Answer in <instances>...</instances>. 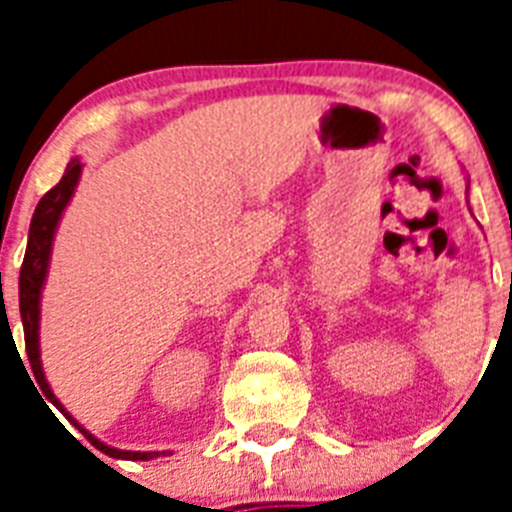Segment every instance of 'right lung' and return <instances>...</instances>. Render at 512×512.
<instances>
[{"instance_id":"right-lung-1","label":"right lung","mask_w":512,"mask_h":512,"mask_svg":"<svg viewBox=\"0 0 512 512\" xmlns=\"http://www.w3.org/2000/svg\"><path fill=\"white\" fill-rule=\"evenodd\" d=\"M81 174V161L79 158H71L66 171H63L61 182L51 189V192L43 194V200L35 207V215L30 220V235H27V251L25 261H22L20 269V315H22V328H25V348H27V359H30V366H33V374L38 379L40 390L48 400L61 410L71 423L84 433L94 449H99L102 454L115 456V459H133V461H148L153 456L169 454V451H120L112 449L107 443H102L99 438H94L92 433L84 431L74 418H71L66 410H63L61 402L56 400V395L51 392L48 382H45L43 366H40V346H38V323H40V289H43L45 282V271H48V259H51V246H53V235H56V225L61 220V212L69 205L71 194H74L76 182H79Z\"/></svg>"}]
</instances>
